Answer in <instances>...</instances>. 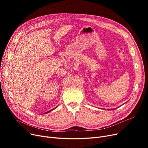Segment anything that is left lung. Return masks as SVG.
<instances>
[{
    "label": "left lung",
    "mask_w": 148,
    "mask_h": 148,
    "mask_svg": "<svg viewBox=\"0 0 148 148\" xmlns=\"http://www.w3.org/2000/svg\"><path fill=\"white\" fill-rule=\"evenodd\" d=\"M112 110H113V109H112Z\"/></svg>",
    "instance_id": "1"
}]
</instances>
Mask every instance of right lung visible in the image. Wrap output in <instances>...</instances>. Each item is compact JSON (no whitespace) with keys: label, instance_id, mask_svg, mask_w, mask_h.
I'll use <instances>...</instances> for the list:
<instances>
[{"label":"right lung","instance_id":"obj_1","mask_svg":"<svg viewBox=\"0 0 148 148\" xmlns=\"http://www.w3.org/2000/svg\"><path fill=\"white\" fill-rule=\"evenodd\" d=\"M53 108V109H51V110H49V111H48V112H47L44 113V114H45V113H49L50 112H51V111H52V110H54V109H55V108Z\"/></svg>","mask_w":148,"mask_h":148}]
</instances>
